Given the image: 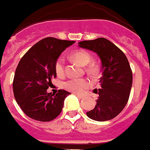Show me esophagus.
I'll use <instances>...</instances> for the list:
<instances>
[{
  "mask_svg": "<svg viewBox=\"0 0 150 150\" xmlns=\"http://www.w3.org/2000/svg\"><path fill=\"white\" fill-rule=\"evenodd\" d=\"M76 96H77L79 98H81V99H83V98H86V95H83V94H76Z\"/></svg>",
  "mask_w": 150,
  "mask_h": 150,
  "instance_id": "34e87169",
  "label": "esophagus"
}]
</instances>
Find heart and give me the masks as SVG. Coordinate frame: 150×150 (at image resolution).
Wrapping results in <instances>:
<instances>
[{"label":"heart","instance_id":"b5f03b06","mask_svg":"<svg viewBox=\"0 0 150 150\" xmlns=\"http://www.w3.org/2000/svg\"><path fill=\"white\" fill-rule=\"evenodd\" d=\"M71 57L78 62L82 65L88 64L91 61V56L88 52L85 50H77L72 53ZM88 71L90 73H95L97 71V67L94 64H90L88 67ZM55 70L57 75H62L64 74V62L63 57H59L55 64ZM91 86V81L85 78H71L66 81L64 84V88L68 91L73 93H81L85 89L88 88Z\"/></svg>","mask_w":150,"mask_h":150}]
</instances>
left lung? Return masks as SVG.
<instances>
[{
    "label": "left lung",
    "instance_id": "left-lung-1",
    "mask_svg": "<svg viewBox=\"0 0 150 150\" xmlns=\"http://www.w3.org/2000/svg\"><path fill=\"white\" fill-rule=\"evenodd\" d=\"M80 48L96 52L101 62L100 88L93 110L86 112L89 118L105 121L114 118L123 110L130 93L133 74L126 56L110 40L100 38L80 41Z\"/></svg>",
    "mask_w": 150,
    "mask_h": 150
}]
</instances>
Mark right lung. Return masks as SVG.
Instances as JSON below:
<instances>
[{"mask_svg": "<svg viewBox=\"0 0 150 150\" xmlns=\"http://www.w3.org/2000/svg\"><path fill=\"white\" fill-rule=\"evenodd\" d=\"M74 40L44 38L28 50L14 75L13 88L18 105L26 115L36 121H50L61 113L64 100L70 93L59 89L48 93L56 77L55 64L59 56Z\"/></svg>", "mask_w": 150, "mask_h": 150, "instance_id": "1", "label": "right lung"}]
</instances>
